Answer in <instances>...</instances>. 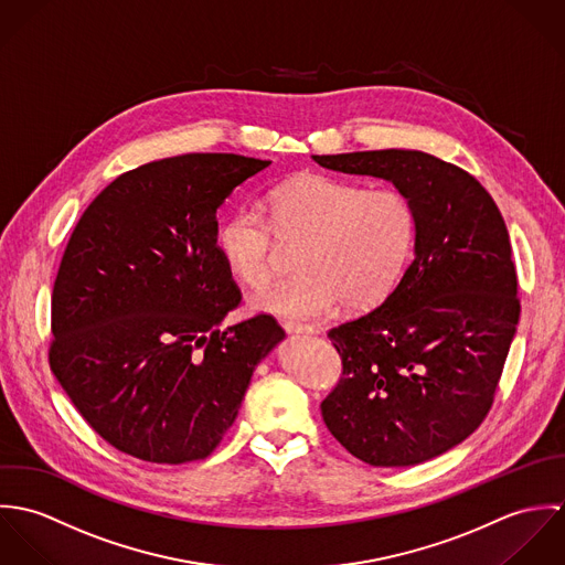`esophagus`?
<instances>
[{"instance_id":"1","label":"esophagus","mask_w":565,"mask_h":565,"mask_svg":"<svg viewBox=\"0 0 565 565\" xmlns=\"http://www.w3.org/2000/svg\"><path fill=\"white\" fill-rule=\"evenodd\" d=\"M280 326H282L289 334H302V332L311 334V332H316V328H313V326H307V323L280 322Z\"/></svg>"}]
</instances>
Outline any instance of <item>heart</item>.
Segmentation results:
<instances>
[{"mask_svg": "<svg viewBox=\"0 0 565 565\" xmlns=\"http://www.w3.org/2000/svg\"><path fill=\"white\" fill-rule=\"evenodd\" d=\"M267 206L269 220L242 206L215 231L220 256L249 289L271 280L280 245L300 243L298 274L260 291L254 309L302 322L339 302L367 311L396 287L415 237V215L401 191L305 171L271 189Z\"/></svg>", "mask_w": 565, "mask_h": 565, "instance_id": "obj_1", "label": "heart"}]
</instances>
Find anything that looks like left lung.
I'll return each instance as SVG.
<instances>
[{
    "mask_svg": "<svg viewBox=\"0 0 565 565\" xmlns=\"http://www.w3.org/2000/svg\"><path fill=\"white\" fill-rule=\"evenodd\" d=\"M396 184L415 215V258L374 311L328 330L343 372L323 398L356 459L403 468L470 437L489 413L520 320L504 220L466 169L417 150L313 157Z\"/></svg>",
    "mask_w": 565,
    "mask_h": 565,
    "instance_id": "left-lung-1",
    "label": "left lung"
}]
</instances>
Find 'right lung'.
<instances>
[{
	"instance_id": "obj_1",
	"label": "right lung",
	"mask_w": 565,
	"mask_h": 565,
	"mask_svg": "<svg viewBox=\"0 0 565 565\" xmlns=\"http://www.w3.org/2000/svg\"><path fill=\"white\" fill-rule=\"evenodd\" d=\"M271 161L182 154L113 180L82 213L52 291L50 367L88 426L150 463L209 457L285 330L239 307L217 209Z\"/></svg>"
}]
</instances>
